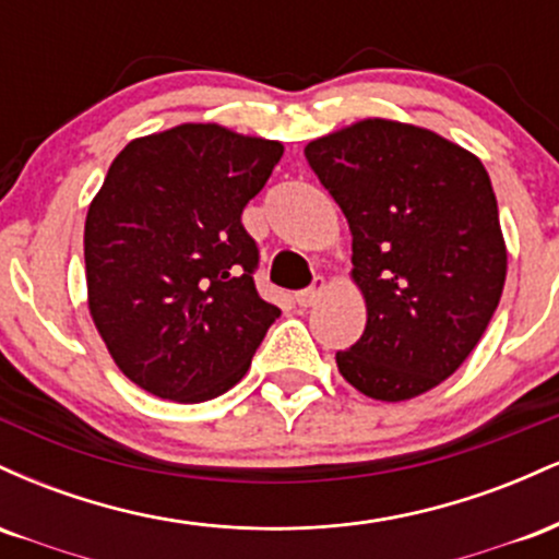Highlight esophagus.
<instances>
[{
	"instance_id": "esophagus-1",
	"label": "esophagus",
	"mask_w": 559,
	"mask_h": 559,
	"mask_svg": "<svg viewBox=\"0 0 559 559\" xmlns=\"http://www.w3.org/2000/svg\"><path fill=\"white\" fill-rule=\"evenodd\" d=\"M323 288H325V281L320 278V275H316V281H312L307 288H301V292L294 294V299H297L299 307H310L312 301L320 297V292H323Z\"/></svg>"
}]
</instances>
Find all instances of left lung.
<instances>
[{
  "mask_svg": "<svg viewBox=\"0 0 559 559\" xmlns=\"http://www.w3.org/2000/svg\"><path fill=\"white\" fill-rule=\"evenodd\" d=\"M352 230L368 305L362 336L336 352L362 394L402 402L467 360L497 310L507 249L489 173L426 128L362 120L305 146Z\"/></svg>",
  "mask_w": 559,
  "mask_h": 559,
  "instance_id": "obj_1",
  "label": "left lung"
}]
</instances>
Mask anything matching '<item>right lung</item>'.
<instances>
[{
  "mask_svg": "<svg viewBox=\"0 0 559 559\" xmlns=\"http://www.w3.org/2000/svg\"><path fill=\"white\" fill-rule=\"evenodd\" d=\"M281 155L278 141L186 123L112 159L83 230L88 310L136 386L194 404L249 370L281 310L254 286L241 213Z\"/></svg>",
  "mask_w": 559,
  "mask_h": 559,
  "instance_id": "add662e5",
  "label": "right lung"
}]
</instances>
